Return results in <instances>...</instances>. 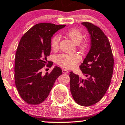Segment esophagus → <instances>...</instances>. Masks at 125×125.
I'll return each instance as SVG.
<instances>
[{
	"instance_id": "obj_1",
	"label": "esophagus",
	"mask_w": 125,
	"mask_h": 125,
	"mask_svg": "<svg viewBox=\"0 0 125 125\" xmlns=\"http://www.w3.org/2000/svg\"><path fill=\"white\" fill-rule=\"evenodd\" d=\"M62 71L64 74H68V71L67 70H66V69H62Z\"/></svg>"
}]
</instances>
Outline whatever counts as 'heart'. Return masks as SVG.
Returning <instances> with one entry per match:
<instances>
[{"label": "heart", "instance_id": "1", "mask_svg": "<svg viewBox=\"0 0 125 125\" xmlns=\"http://www.w3.org/2000/svg\"><path fill=\"white\" fill-rule=\"evenodd\" d=\"M65 34L80 47L84 48L85 47V44L81 42L83 39V34L80 29L77 28L68 29L65 31ZM60 40L61 36L59 34H55L52 36L51 40V45L52 49L56 50L59 48ZM55 59L57 64L61 67L71 68L80 62L81 57L78 54H60L55 57Z\"/></svg>", "mask_w": 125, "mask_h": 125}]
</instances>
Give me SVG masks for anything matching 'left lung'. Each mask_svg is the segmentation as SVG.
Returning <instances> with one entry per match:
<instances>
[{
  "label": "left lung",
  "mask_w": 125,
  "mask_h": 125,
  "mask_svg": "<svg viewBox=\"0 0 125 125\" xmlns=\"http://www.w3.org/2000/svg\"><path fill=\"white\" fill-rule=\"evenodd\" d=\"M91 37V48L80 66L85 78L70 73V91L76 103L83 106L94 105L103 98L112 78L114 60L107 37L99 27L83 22Z\"/></svg>",
  "instance_id": "8db88e82"
}]
</instances>
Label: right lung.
Wrapping results in <instances>:
<instances>
[{
	"mask_svg": "<svg viewBox=\"0 0 125 125\" xmlns=\"http://www.w3.org/2000/svg\"><path fill=\"white\" fill-rule=\"evenodd\" d=\"M65 25L39 23L23 35L17 47L14 64L16 86L22 99L27 104L38 105L47 98L62 70L55 67L50 73L42 74V69L52 63L47 60L51 51L53 34ZM49 64H48V63Z\"/></svg>",
	"mask_w": 125,
	"mask_h": 125,
	"instance_id": "obj_1",
	"label": "right lung"
}]
</instances>
